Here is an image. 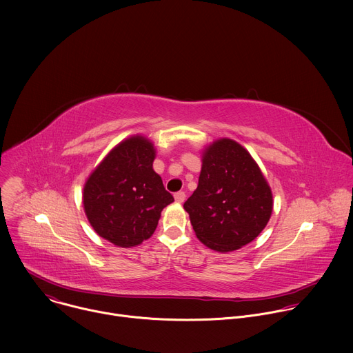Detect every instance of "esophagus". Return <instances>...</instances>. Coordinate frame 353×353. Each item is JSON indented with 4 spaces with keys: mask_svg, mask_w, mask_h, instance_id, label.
<instances>
[{
    "mask_svg": "<svg viewBox=\"0 0 353 353\" xmlns=\"http://www.w3.org/2000/svg\"><path fill=\"white\" fill-rule=\"evenodd\" d=\"M174 199H176V203L183 204L184 201H185V194H184L183 191H179V192H176V194H174Z\"/></svg>",
    "mask_w": 353,
    "mask_h": 353,
    "instance_id": "34e87169",
    "label": "esophagus"
}]
</instances>
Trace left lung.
I'll return each mask as SVG.
<instances>
[{"label":"left lung","mask_w":353,"mask_h":353,"mask_svg":"<svg viewBox=\"0 0 353 353\" xmlns=\"http://www.w3.org/2000/svg\"><path fill=\"white\" fill-rule=\"evenodd\" d=\"M196 190L184 203L196 239L218 253L253 241L274 208L271 187L248 150L230 138L203 149Z\"/></svg>","instance_id":"1"}]
</instances>
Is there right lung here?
<instances>
[{"instance_id": "right-lung-1", "label": "right lung", "mask_w": 353, "mask_h": 353, "mask_svg": "<svg viewBox=\"0 0 353 353\" xmlns=\"http://www.w3.org/2000/svg\"><path fill=\"white\" fill-rule=\"evenodd\" d=\"M155 158L152 141L131 135L110 150L83 184L82 204L90 226L117 247L148 240L163 208L174 201L154 170Z\"/></svg>"}]
</instances>
